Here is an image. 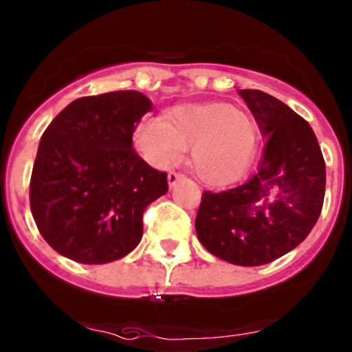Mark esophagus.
<instances>
[{
  "instance_id": "obj_1",
  "label": "esophagus",
  "mask_w": 352,
  "mask_h": 352,
  "mask_svg": "<svg viewBox=\"0 0 352 352\" xmlns=\"http://www.w3.org/2000/svg\"><path fill=\"white\" fill-rule=\"evenodd\" d=\"M186 179V175H184V173H180V172H168V186L170 187H173L175 186L177 182H179V180H184Z\"/></svg>"
}]
</instances>
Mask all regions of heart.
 I'll list each match as a JSON object with an SVG mask.
<instances>
[{"instance_id":"1","label":"heart","mask_w":352,"mask_h":352,"mask_svg":"<svg viewBox=\"0 0 352 352\" xmlns=\"http://www.w3.org/2000/svg\"><path fill=\"white\" fill-rule=\"evenodd\" d=\"M138 150L158 166L175 164L190 148V166L207 186L221 187L246 173L258 146L253 118L228 104L177 106L165 120L153 118L136 129Z\"/></svg>"}]
</instances>
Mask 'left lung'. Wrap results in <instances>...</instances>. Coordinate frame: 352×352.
I'll use <instances>...</instances> for the list:
<instances>
[{
    "mask_svg": "<svg viewBox=\"0 0 352 352\" xmlns=\"http://www.w3.org/2000/svg\"><path fill=\"white\" fill-rule=\"evenodd\" d=\"M265 151L241 186L202 194L195 231L209 253L228 263L260 266L297 248L320 216L325 162L316 133L294 109L258 89H241Z\"/></svg>",
    "mask_w": 352,
    "mask_h": 352,
    "instance_id": "left-lung-1",
    "label": "left lung"
}]
</instances>
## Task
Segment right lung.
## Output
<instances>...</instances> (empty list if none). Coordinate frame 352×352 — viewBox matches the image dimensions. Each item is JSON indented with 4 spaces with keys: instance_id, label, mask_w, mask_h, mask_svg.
I'll return each mask as SVG.
<instances>
[{
    "instance_id": "add662e5",
    "label": "right lung",
    "mask_w": 352,
    "mask_h": 352,
    "mask_svg": "<svg viewBox=\"0 0 352 352\" xmlns=\"http://www.w3.org/2000/svg\"><path fill=\"white\" fill-rule=\"evenodd\" d=\"M151 101L113 91L72 101L40 138L30 179V207L40 234L77 263L126 256L143 234V212L166 194L158 172L133 148Z\"/></svg>"
}]
</instances>
